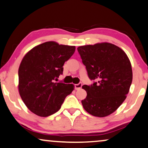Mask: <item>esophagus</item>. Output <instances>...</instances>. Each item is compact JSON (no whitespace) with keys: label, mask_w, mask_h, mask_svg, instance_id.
<instances>
[{"label":"esophagus","mask_w":148,"mask_h":148,"mask_svg":"<svg viewBox=\"0 0 148 148\" xmlns=\"http://www.w3.org/2000/svg\"><path fill=\"white\" fill-rule=\"evenodd\" d=\"M75 89L76 90H80V88H81L82 86V83H78V84H75Z\"/></svg>","instance_id":"esophagus-1"}]
</instances>
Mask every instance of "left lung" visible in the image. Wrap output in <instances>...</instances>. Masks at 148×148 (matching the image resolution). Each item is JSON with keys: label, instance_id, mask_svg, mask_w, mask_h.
Returning a JSON list of instances; mask_svg holds the SVG:
<instances>
[{"label": "left lung", "instance_id": "1", "mask_svg": "<svg viewBox=\"0 0 148 148\" xmlns=\"http://www.w3.org/2000/svg\"><path fill=\"white\" fill-rule=\"evenodd\" d=\"M91 85H83L87 95L84 109L96 117H106L119 108L127 98L133 80L131 64L125 52L109 42L78 47Z\"/></svg>", "mask_w": 148, "mask_h": 148}]
</instances>
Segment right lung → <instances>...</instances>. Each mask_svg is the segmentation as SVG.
Returning <instances> with one entry per match:
<instances>
[{"mask_svg":"<svg viewBox=\"0 0 148 148\" xmlns=\"http://www.w3.org/2000/svg\"><path fill=\"white\" fill-rule=\"evenodd\" d=\"M75 46L49 41L37 45L23 57L18 70L19 95L30 111L41 117L53 114L61 108L73 84L56 82L63 73V66L70 59Z\"/></svg>","mask_w":148,"mask_h":148,"instance_id":"right-lung-1","label":"right lung"}]
</instances>
